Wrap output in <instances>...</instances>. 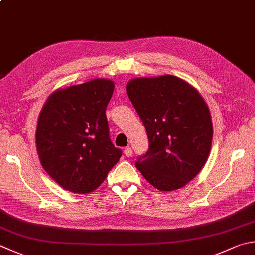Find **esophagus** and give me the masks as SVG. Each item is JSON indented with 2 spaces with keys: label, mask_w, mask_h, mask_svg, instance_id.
I'll use <instances>...</instances> for the list:
<instances>
[{
  "label": "esophagus",
  "mask_w": 255,
  "mask_h": 255,
  "mask_svg": "<svg viewBox=\"0 0 255 255\" xmlns=\"http://www.w3.org/2000/svg\"><path fill=\"white\" fill-rule=\"evenodd\" d=\"M132 153H133V152H132V148L129 147V146L124 148V154H126L127 157H131V156H132Z\"/></svg>",
  "instance_id": "obj_1"
}]
</instances>
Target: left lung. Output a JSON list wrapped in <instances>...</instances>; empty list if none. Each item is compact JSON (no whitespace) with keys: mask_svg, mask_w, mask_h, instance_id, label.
<instances>
[{"mask_svg":"<svg viewBox=\"0 0 255 255\" xmlns=\"http://www.w3.org/2000/svg\"><path fill=\"white\" fill-rule=\"evenodd\" d=\"M127 92L150 144L137 170L160 191L185 186L202 170L212 144V119L202 95L170 74L129 80Z\"/></svg>","mask_w":255,"mask_h":255,"instance_id":"1","label":"left lung"}]
</instances>
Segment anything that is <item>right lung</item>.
Here are the masks:
<instances>
[{
	"instance_id": "right-lung-1",
	"label": "right lung",
	"mask_w": 255,
	"mask_h": 255,
	"mask_svg": "<svg viewBox=\"0 0 255 255\" xmlns=\"http://www.w3.org/2000/svg\"><path fill=\"white\" fill-rule=\"evenodd\" d=\"M113 91V81L94 79L55 90L43 105L36 151L43 169L64 190H97L122 156L110 140L105 115Z\"/></svg>"
}]
</instances>
